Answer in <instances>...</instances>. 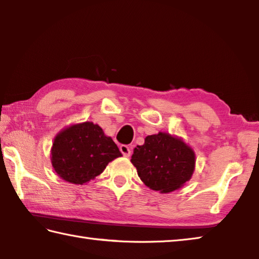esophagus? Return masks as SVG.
<instances>
[{
    "label": "esophagus",
    "mask_w": 259,
    "mask_h": 259,
    "mask_svg": "<svg viewBox=\"0 0 259 259\" xmlns=\"http://www.w3.org/2000/svg\"><path fill=\"white\" fill-rule=\"evenodd\" d=\"M119 150H120V152L123 153L124 157H130V155H131V149H130V146L123 144V145L119 146Z\"/></svg>",
    "instance_id": "1"
}]
</instances>
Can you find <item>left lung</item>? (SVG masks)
<instances>
[{
  "mask_svg": "<svg viewBox=\"0 0 259 259\" xmlns=\"http://www.w3.org/2000/svg\"><path fill=\"white\" fill-rule=\"evenodd\" d=\"M195 153L182 139L160 132L146 136L134 149L131 162L141 180L152 190L170 193L192 178Z\"/></svg>",
  "mask_w": 259,
  "mask_h": 259,
  "instance_id": "1",
  "label": "left lung"
}]
</instances>
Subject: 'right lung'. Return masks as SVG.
Instances as JSON below:
<instances>
[{
	"instance_id": "obj_1",
	"label": "right lung",
	"mask_w": 259,
	"mask_h": 259,
	"mask_svg": "<svg viewBox=\"0 0 259 259\" xmlns=\"http://www.w3.org/2000/svg\"><path fill=\"white\" fill-rule=\"evenodd\" d=\"M52 165L65 182L83 185L121 155L118 146L92 121L71 125L58 133L52 148Z\"/></svg>"
}]
</instances>
